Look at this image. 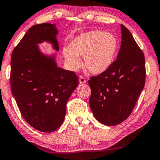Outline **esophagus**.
<instances>
[{"label": "esophagus", "instance_id": "esophagus-1", "mask_svg": "<svg viewBox=\"0 0 160 160\" xmlns=\"http://www.w3.org/2000/svg\"><path fill=\"white\" fill-rule=\"evenodd\" d=\"M78 81H79V83L80 84H84V83H86V79H85L84 77L83 76H78Z\"/></svg>", "mask_w": 160, "mask_h": 160}]
</instances>
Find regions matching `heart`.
Wrapping results in <instances>:
<instances>
[{"instance_id":"obj_1","label":"heart","mask_w":160,"mask_h":160,"mask_svg":"<svg viewBox=\"0 0 160 160\" xmlns=\"http://www.w3.org/2000/svg\"><path fill=\"white\" fill-rule=\"evenodd\" d=\"M117 49L118 40L114 35L102 30H92L76 37L71 47L63 49V54L74 70L82 65L78 55L84 56L87 70L93 74H100L112 64Z\"/></svg>"}]
</instances>
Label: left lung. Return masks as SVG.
<instances>
[{
  "mask_svg": "<svg viewBox=\"0 0 160 160\" xmlns=\"http://www.w3.org/2000/svg\"><path fill=\"white\" fill-rule=\"evenodd\" d=\"M121 47L117 60L106 71L88 81L89 106L94 117L109 126L128 119L145 85L143 52L128 28L121 25Z\"/></svg>",
  "mask_w": 160,
  "mask_h": 160,
  "instance_id": "obj_1",
  "label": "left lung"
}]
</instances>
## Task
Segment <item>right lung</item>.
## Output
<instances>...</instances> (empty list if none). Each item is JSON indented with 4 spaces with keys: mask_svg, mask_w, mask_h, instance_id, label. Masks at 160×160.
Returning a JSON list of instances; mask_svg holds the SVG:
<instances>
[{
    "mask_svg": "<svg viewBox=\"0 0 160 160\" xmlns=\"http://www.w3.org/2000/svg\"><path fill=\"white\" fill-rule=\"evenodd\" d=\"M55 25L32 26L12 52L11 89L22 116L41 132H52L64 121L66 104L78 84L73 71L57 66L54 58L41 53L37 44L50 41L59 50Z\"/></svg>",
    "mask_w": 160,
    "mask_h": 160,
    "instance_id": "add662e5",
    "label": "right lung"
}]
</instances>
